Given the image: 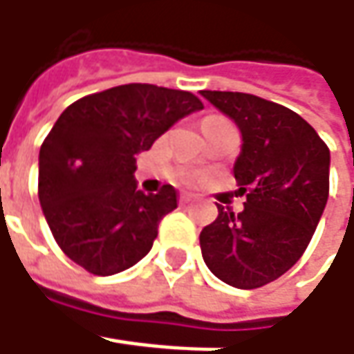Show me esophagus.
<instances>
[{"label":"esophagus","instance_id":"obj_1","mask_svg":"<svg viewBox=\"0 0 354 354\" xmlns=\"http://www.w3.org/2000/svg\"><path fill=\"white\" fill-rule=\"evenodd\" d=\"M179 203H181V205H189V203H193V195H189V193H181V195H179Z\"/></svg>","mask_w":354,"mask_h":354}]
</instances>
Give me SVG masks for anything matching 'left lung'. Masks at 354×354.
<instances>
[{
	"label": "left lung",
	"instance_id": "obj_1",
	"mask_svg": "<svg viewBox=\"0 0 354 354\" xmlns=\"http://www.w3.org/2000/svg\"><path fill=\"white\" fill-rule=\"evenodd\" d=\"M242 133L234 163L244 211L218 205L203 228L201 252L212 274L238 290L278 279L306 252L329 197V147L293 110L244 92L201 90Z\"/></svg>",
	"mask_w": 354,
	"mask_h": 354
}]
</instances>
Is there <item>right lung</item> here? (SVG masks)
I'll return each instance as SVG.
<instances>
[{
	"mask_svg": "<svg viewBox=\"0 0 354 354\" xmlns=\"http://www.w3.org/2000/svg\"><path fill=\"white\" fill-rule=\"evenodd\" d=\"M197 110L195 94L122 84L71 104L39 151V201L61 250L94 276H112L151 250L177 191H138L136 156Z\"/></svg>",
	"mask_w": 354,
	"mask_h": 354,
	"instance_id": "right-lung-1",
	"label": "right lung"
}]
</instances>
